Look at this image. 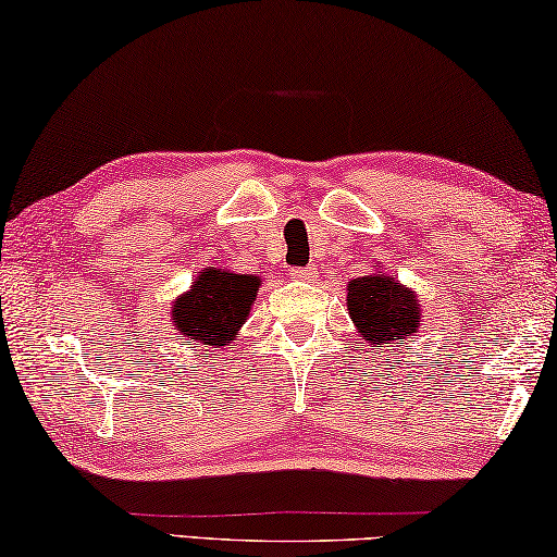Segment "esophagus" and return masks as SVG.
Here are the masks:
<instances>
[{
  "mask_svg": "<svg viewBox=\"0 0 557 557\" xmlns=\"http://www.w3.org/2000/svg\"><path fill=\"white\" fill-rule=\"evenodd\" d=\"M290 276H294L296 281H313V278H315V269H313V267L290 269Z\"/></svg>",
  "mask_w": 557,
  "mask_h": 557,
  "instance_id": "esophagus-1",
  "label": "esophagus"
}]
</instances>
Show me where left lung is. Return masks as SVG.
Listing matches in <instances>:
<instances>
[{
	"label": "left lung",
	"instance_id": "1",
	"mask_svg": "<svg viewBox=\"0 0 557 557\" xmlns=\"http://www.w3.org/2000/svg\"><path fill=\"white\" fill-rule=\"evenodd\" d=\"M348 313L372 350H397V343L419 333L424 318L414 290L385 271L348 281Z\"/></svg>",
	"mask_w": 557,
	"mask_h": 557
}]
</instances>
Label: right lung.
<instances>
[{
  "label": "right lung",
  "mask_w": 557,
  "mask_h": 557,
  "mask_svg": "<svg viewBox=\"0 0 557 557\" xmlns=\"http://www.w3.org/2000/svg\"><path fill=\"white\" fill-rule=\"evenodd\" d=\"M261 286L259 276L232 273L216 267L199 271L187 294L172 304L170 321L177 341L193 348H222L239 335ZM207 355V352H205Z\"/></svg>",
  "instance_id": "right-lung-1"
}]
</instances>
